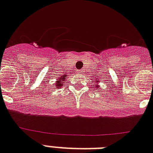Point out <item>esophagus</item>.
I'll return each instance as SVG.
<instances>
[{
    "mask_svg": "<svg viewBox=\"0 0 153 153\" xmlns=\"http://www.w3.org/2000/svg\"><path fill=\"white\" fill-rule=\"evenodd\" d=\"M79 73H80V74H82V71H79Z\"/></svg>",
    "mask_w": 153,
    "mask_h": 153,
    "instance_id": "34e87169",
    "label": "esophagus"
}]
</instances>
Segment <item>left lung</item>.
<instances>
[{
  "label": "left lung",
  "mask_w": 153,
  "mask_h": 153,
  "mask_svg": "<svg viewBox=\"0 0 153 153\" xmlns=\"http://www.w3.org/2000/svg\"><path fill=\"white\" fill-rule=\"evenodd\" d=\"M97 82H98V81H97ZM95 87H96V86H95ZM96 88H98V85H97V86H96Z\"/></svg>",
  "instance_id": "left-lung-1"
}]
</instances>
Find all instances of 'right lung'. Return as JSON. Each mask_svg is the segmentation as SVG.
<instances>
[{
	"label": "right lung",
	"mask_w": 153,
	"mask_h": 153,
	"mask_svg": "<svg viewBox=\"0 0 153 153\" xmlns=\"http://www.w3.org/2000/svg\"><path fill=\"white\" fill-rule=\"evenodd\" d=\"M67 76H68V75H67ZM67 76L65 74L64 76L62 75V76L60 77V78L57 79V81L56 82V86H57V88H61V87H62V85H64V83H65V79H66Z\"/></svg>",
	"instance_id": "add662e5"
}]
</instances>
